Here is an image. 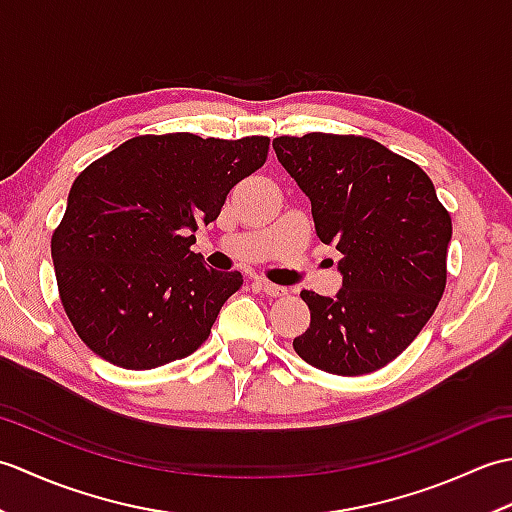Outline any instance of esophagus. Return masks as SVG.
<instances>
[{
  "label": "esophagus",
  "mask_w": 512,
  "mask_h": 512,
  "mask_svg": "<svg viewBox=\"0 0 512 512\" xmlns=\"http://www.w3.org/2000/svg\"><path fill=\"white\" fill-rule=\"evenodd\" d=\"M255 286L264 292L266 297H273V299H279V297H286L288 295V288L284 286H277V284H270V281H255Z\"/></svg>",
  "instance_id": "34e87169"
}]
</instances>
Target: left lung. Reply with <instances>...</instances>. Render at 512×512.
<instances>
[{
    "mask_svg": "<svg viewBox=\"0 0 512 512\" xmlns=\"http://www.w3.org/2000/svg\"><path fill=\"white\" fill-rule=\"evenodd\" d=\"M273 149L310 198L319 239L343 255L336 297L301 292L310 328L292 347L328 374L376 372L438 308L451 215L416 162L372 138L312 132L279 136Z\"/></svg>",
    "mask_w": 512,
    "mask_h": 512,
    "instance_id": "1",
    "label": "left lung"
}]
</instances>
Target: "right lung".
Here are the masks:
<instances>
[{"label":"right lung","instance_id":"obj_1","mask_svg":"<svg viewBox=\"0 0 512 512\" xmlns=\"http://www.w3.org/2000/svg\"><path fill=\"white\" fill-rule=\"evenodd\" d=\"M268 145L266 136H136L79 173L52 262L63 310L94 354L154 369L209 339L244 279L206 268L193 233L264 165Z\"/></svg>","mask_w":512,"mask_h":512}]
</instances>
